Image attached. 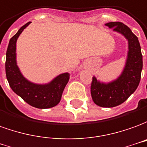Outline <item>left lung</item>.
<instances>
[{"instance_id": "1", "label": "left lung", "mask_w": 147, "mask_h": 147, "mask_svg": "<svg viewBox=\"0 0 147 147\" xmlns=\"http://www.w3.org/2000/svg\"><path fill=\"white\" fill-rule=\"evenodd\" d=\"M109 28L123 35L128 41V52L125 66L118 78L103 83L92 78L91 96L96 105L103 108H112L121 105L136 90L141 79L142 55L138 37L121 22H109Z\"/></svg>"}]
</instances>
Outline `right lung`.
<instances>
[{"label": "right lung", "instance_id": "obj_1", "mask_svg": "<svg viewBox=\"0 0 147 147\" xmlns=\"http://www.w3.org/2000/svg\"><path fill=\"white\" fill-rule=\"evenodd\" d=\"M30 23L22 26L17 33L10 38L6 52V78L12 91L28 105L37 109H50L56 106L61 100L63 90L69 79V74H62L44 85L32 83L22 75L16 64V46L18 37Z\"/></svg>", "mask_w": 147, "mask_h": 147}]
</instances>
